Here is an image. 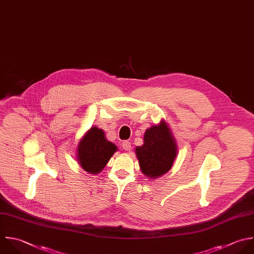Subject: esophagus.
<instances>
[{
	"instance_id": "34e87169",
	"label": "esophagus",
	"mask_w": 254,
	"mask_h": 254,
	"mask_svg": "<svg viewBox=\"0 0 254 254\" xmlns=\"http://www.w3.org/2000/svg\"><path fill=\"white\" fill-rule=\"evenodd\" d=\"M122 147H123V149L125 150V151H130L131 150V143L129 142V141H124L123 143H122Z\"/></svg>"
}]
</instances>
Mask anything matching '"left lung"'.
Segmentation results:
<instances>
[{
	"label": "left lung",
	"mask_w": 254,
	"mask_h": 254,
	"mask_svg": "<svg viewBox=\"0 0 254 254\" xmlns=\"http://www.w3.org/2000/svg\"><path fill=\"white\" fill-rule=\"evenodd\" d=\"M139 166L145 177L151 180L168 173L178 156L176 139L165 120L148 128L144 134V144L135 149Z\"/></svg>",
	"instance_id": "8db88e82"
}]
</instances>
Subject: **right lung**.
Returning a JSON list of instances; mask_svg holds the SVG:
<instances>
[{
	"label": "right lung",
	"instance_id": "right-lung-1",
	"mask_svg": "<svg viewBox=\"0 0 254 254\" xmlns=\"http://www.w3.org/2000/svg\"><path fill=\"white\" fill-rule=\"evenodd\" d=\"M117 150V146L106 139L102 129L92 126L78 142L76 161L85 172L97 175Z\"/></svg>",
	"mask_w": 254,
	"mask_h": 254
}]
</instances>
